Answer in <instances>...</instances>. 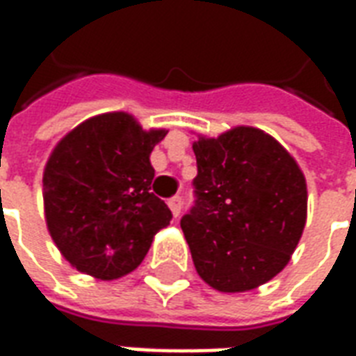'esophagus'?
I'll list each match as a JSON object with an SVG mask.
<instances>
[{
    "instance_id": "34e87169",
    "label": "esophagus",
    "mask_w": 356,
    "mask_h": 356,
    "mask_svg": "<svg viewBox=\"0 0 356 356\" xmlns=\"http://www.w3.org/2000/svg\"><path fill=\"white\" fill-rule=\"evenodd\" d=\"M168 206H170L173 217H177L179 213H181V208H183V200H181V196H173V198H170Z\"/></svg>"
}]
</instances>
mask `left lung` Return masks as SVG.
Here are the masks:
<instances>
[{
  "label": "left lung",
  "mask_w": 356,
  "mask_h": 356,
  "mask_svg": "<svg viewBox=\"0 0 356 356\" xmlns=\"http://www.w3.org/2000/svg\"><path fill=\"white\" fill-rule=\"evenodd\" d=\"M196 204L181 219L196 273L213 290L250 291L282 270L303 234L307 183L268 133L238 125L193 145Z\"/></svg>",
  "instance_id": "obj_1"
}]
</instances>
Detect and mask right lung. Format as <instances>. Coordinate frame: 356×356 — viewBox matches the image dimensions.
Listing matches in <instances>:
<instances>
[{"label": "right lung", "instance_id": "1", "mask_svg": "<svg viewBox=\"0 0 356 356\" xmlns=\"http://www.w3.org/2000/svg\"><path fill=\"white\" fill-rule=\"evenodd\" d=\"M165 129H143L127 112L81 122L53 148L43 170L51 238L66 261L99 280L131 273L171 221L152 193V148Z\"/></svg>", "mask_w": 356, "mask_h": 356}]
</instances>
